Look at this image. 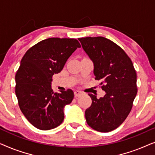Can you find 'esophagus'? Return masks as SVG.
Wrapping results in <instances>:
<instances>
[{"label":"esophagus","mask_w":155,"mask_h":155,"mask_svg":"<svg viewBox=\"0 0 155 155\" xmlns=\"http://www.w3.org/2000/svg\"><path fill=\"white\" fill-rule=\"evenodd\" d=\"M82 94H83V93H82L81 91H78V90H76L74 91V96H75L76 97L80 96L81 95H82Z\"/></svg>","instance_id":"34e87169"}]
</instances>
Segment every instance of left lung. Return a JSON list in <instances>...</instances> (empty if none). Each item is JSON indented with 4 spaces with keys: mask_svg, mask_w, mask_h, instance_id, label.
<instances>
[{
    "mask_svg": "<svg viewBox=\"0 0 155 155\" xmlns=\"http://www.w3.org/2000/svg\"><path fill=\"white\" fill-rule=\"evenodd\" d=\"M94 63L95 79L101 81L104 97L89 94L92 104L85 111L87 124L95 130L108 133L119 127L130 112L137 95V74L124 50L103 37L79 38Z\"/></svg>",
    "mask_w": 155,
    "mask_h": 155,
    "instance_id": "obj_1",
    "label": "left lung"
}]
</instances>
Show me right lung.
<instances>
[{"mask_svg":"<svg viewBox=\"0 0 155 155\" xmlns=\"http://www.w3.org/2000/svg\"><path fill=\"white\" fill-rule=\"evenodd\" d=\"M79 47L76 39L51 38L34 45L22 57L15 75V94L22 113L37 128L48 130L63 122L64 108L71 103L74 92L54 93L52 76Z\"/></svg>","mask_w":155,"mask_h":155,"instance_id":"right-lung-1","label":"right lung"}]
</instances>
